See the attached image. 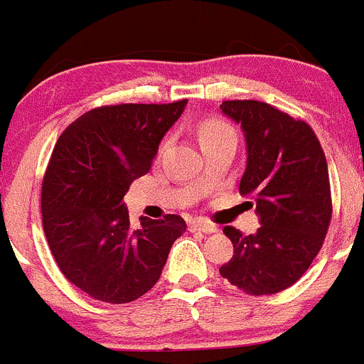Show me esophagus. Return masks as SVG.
I'll return each instance as SVG.
<instances>
[{"instance_id": "34e87169", "label": "esophagus", "mask_w": 364, "mask_h": 364, "mask_svg": "<svg viewBox=\"0 0 364 364\" xmlns=\"http://www.w3.org/2000/svg\"><path fill=\"white\" fill-rule=\"evenodd\" d=\"M188 228H190V232H203V233H215L217 230H219L215 224L206 223V220H203V219L192 220Z\"/></svg>"}]
</instances>
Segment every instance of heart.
I'll return each mask as SVG.
<instances>
[{"label":"heart","instance_id":"1","mask_svg":"<svg viewBox=\"0 0 364 364\" xmlns=\"http://www.w3.org/2000/svg\"><path fill=\"white\" fill-rule=\"evenodd\" d=\"M220 136H235V132H233V129L226 122L217 120V118H210V120L203 122L201 127H199L201 144L213 140V138H220Z\"/></svg>","mask_w":364,"mask_h":364}]
</instances>
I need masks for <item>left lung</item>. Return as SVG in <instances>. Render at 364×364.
I'll list each match as a JSON object with an SVG mask.
<instances>
[{"label": "left lung", "instance_id": "left-lung-1", "mask_svg": "<svg viewBox=\"0 0 364 364\" xmlns=\"http://www.w3.org/2000/svg\"><path fill=\"white\" fill-rule=\"evenodd\" d=\"M220 109L244 131L247 161L239 192L255 199L260 217L255 235L224 228L233 257L220 277L255 296L280 293L300 280L327 235L332 198L325 152L311 125L266 102L226 100Z\"/></svg>", "mask_w": 364, "mask_h": 364}]
</instances>
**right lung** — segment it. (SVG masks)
<instances>
[{"instance_id": "1", "label": "right lung", "mask_w": 364, "mask_h": 364, "mask_svg": "<svg viewBox=\"0 0 364 364\" xmlns=\"http://www.w3.org/2000/svg\"><path fill=\"white\" fill-rule=\"evenodd\" d=\"M185 105H102L68 125L53 147L41 190L44 235L64 277L95 300L129 304L144 296L185 233L179 215L141 217L132 230L124 205Z\"/></svg>"}]
</instances>
